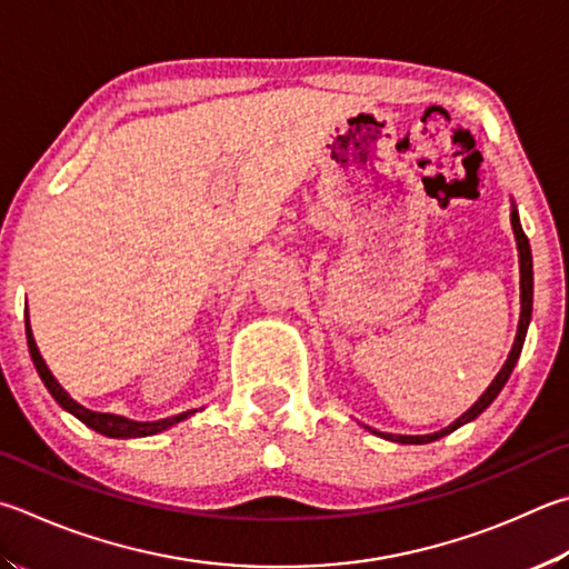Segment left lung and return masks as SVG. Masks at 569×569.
Returning <instances> with one entry per match:
<instances>
[{
    "label": "left lung",
    "mask_w": 569,
    "mask_h": 569,
    "mask_svg": "<svg viewBox=\"0 0 569 569\" xmlns=\"http://www.w3.org/2000/svg\"><path fill=\"white\" fill-rule=\"evenodd\" d=\"M510 221H512V231H515V239H518V251H520V301H522V313H520V323H518V336H515V343H512V350L508 360H505V366L498 376H495V380L490 383V388L482 392V396L478 398V402L468 410L462 412V416L450 422L448 428H442L440 432H432V436H388V432H378V436H383L388 440H396V442H412V446H422V442H432L438 440L442 436H448V432L458 430L460 426H465V422H470L480 416V412L490 406V402L500 396V390L505 388V383H508V378L512 373L515 363H518V358L522 353V343H525V336H528V326H530V318H532V253H530V241L528 236H525L522 226H520V219H518V211L512 209L510 213Z\"/></svg>",
    "instance_id": "1"
}]
</instances>
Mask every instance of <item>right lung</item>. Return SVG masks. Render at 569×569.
I'll list each match as a JSON object with an SVG mask.
<instances>
[{"label":"right lung","mask_w":569,"mask_h":569,"mask_svg":"<svg viewBox=\"0 0 569 569\" xmlns=\"http://www.w3.org/2000/svg\"><path fill=\"white\" fill-rule=\"evenodd\" d=\"M24 326H27L29 356H32L37 373H39L41 380H44L47 390L51 392V396H54V400L59 402L61 408H67V410L71 412V416H77L81 422H84V426L94 428L97 432H101V436H109V438H143V436H157V432L167 430V428H171V426H177V422L186 420V418L193 416V412H196V410H186V412H179V416L163 418V420H157V422H137V420H129V418H121V416H111V412H94V410H89V408H84V406H79L77 400H71V398L67 396V390L57 383L54 376L49 373L47 363H44V360H41L39 348H37L34 338H32V328H29V318H27V316H24Z\"/></svg>","instance_id":"right-lung-1"}]
</instances>
